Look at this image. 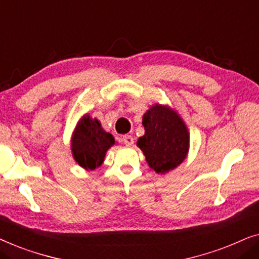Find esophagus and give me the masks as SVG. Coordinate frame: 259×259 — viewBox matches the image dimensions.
I'll return each mask as SVG.
<instances>
[{
	"label": "esophagus",
	"mask_w": 259,
	"mask_h": 259,
	"mask_svg": "<svg viewBox=\"0 0 259 259\" xmlns=\"http://www.w3.org/2000/svg\"><path fill=\"white\" fill-rule=\"evenodd\" d=\"M122 143L125 144L126 146H132V145L134 144L133 137H131V136H123V137H122Z\"/></svg>",
	"instance_id": "34e87169"
}]
</instances>
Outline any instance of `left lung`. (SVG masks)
<instances>
[{
	"label": "left lung",
	"instance_id": "obj_1",
	"mask_svg": "<svg viewBox=\"0 0 259 259\" xmlns=\"http://www.w3.org/2000/svg\"><path fill=\"white\" fill-rule=\"evenodd\" d=\"M145 134L137 145L146 155L151 168L165 173L185 159L189 151V132L175 111L155 105L143 118Z\"/></svg>",
	"mask_w": 259,
	"mask_h": 259
}]
</instances>
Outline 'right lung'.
Here are the masks:
<instances>
[{
	"mask_svg": "<svg viewBox=\"0 0 259 259\" xmlns=\"http://www.w3.org/2000/svg\"><path fill=\"white\" fill-rule=\"evenodd\" d=\"M114 143L112 134L105 132L97 119L86 115L81 119L73 136L74 159L82 167L94 169L102 164L106 152Z\"/></svg>",
	"mask_w": 259,
	"mask_h": 259,
	"instance_id": "right-lung-1",
	"label": "right lung"
}]
</instances>
